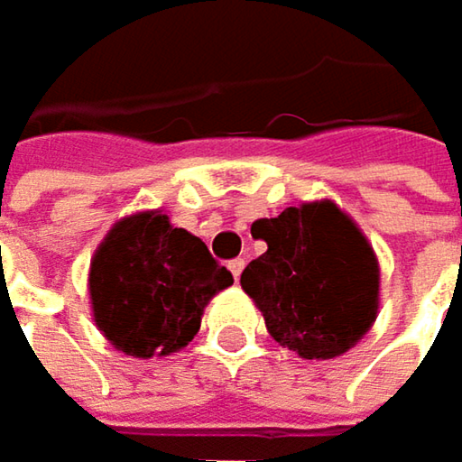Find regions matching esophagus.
<instances>
[{
  "instance_id": "obj_1",
  "label": "esophagus",
  "mask_w": 462,
  "mask_h": 462,
  "mask_svg": "<svg viewBox=\"0 0 462 462\" xmlns=\"http://www.w3.org/2000/svg\"><path fill=\"white\" fill-rule=\"evenodd\" d=\"M227 267H230L232 278L237 281V278H240V273H243V267H245V262H243V259H230V262H227Z\"/></svg>"
}]
</instances>
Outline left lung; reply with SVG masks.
<instances>
[{"label":"left lung","instance_id":"8db88e82","mask_svg":"<svg viewBox=\"0 0 462 462\" xmlns=\"http://www.w3.org/2000/svg\"><path fill=\"white\" fill-rule=\"evenodd\" d=\"M267 251L240 275L275 342L302 358H334L377 316L380 270L372 245L331 203L254 222Z\"/></svg>","mask_w":462,"mask_h":462}]
</instances>
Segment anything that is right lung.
<instances>
[{"mask_svg": "<svg viewBox=\"0 0 462 462\" xmlns=\"http://www.w3.org/2000/svg\"><path fill=\"white\" fill-rule=\"evenodd\" d=\"M232 273L208 245L160 211L123 219L90 264L93 316L106 339L128 356H168L192 342L208 300Z\"/></svg>", "mask_w": 462, "mask_h": 462, "instance_id": "right-lung-1", "label": "right lung"}]
</instances>
